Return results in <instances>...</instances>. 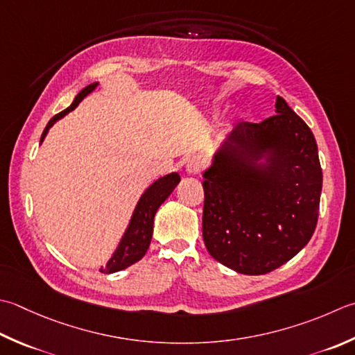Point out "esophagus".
Masks as SVG:
<instances>
[{
	"instance_id": "1",
	"label": "esophagus",
	"mask_w": 355,
	"mask_h": 355,
	"mask_svg": "<svg viewBox=\"0 0 355 355\" xmlns=\"http://www.w3.org/2000/svg\"><path fill=\"white\" fill-rule=\"evenodd\" d=\"M205 169V159L198 157V155H193L189 159H187L186 163V172L189 173V175H197L198 172H201Z\"/></svg>"
}]
</instances>
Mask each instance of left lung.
I'll return each instance as SVG.
<instances>
[{
	"label": "left lung",
	"mask_w": 355,
	"mask_h": 355,
	"mask_svg": "<svg viewBox=\"0 0 355 355\" xmlns=\"http://www.w3.org/2000/svg\"><path fill=\"white\" fill-rule=\"evenodd\" d=\"M203 178L206 249L235 272L280 268L315 231L323 182L317 143L282 96L274 116L229 132Z\"/></svg>",
	"instance_id": "left-lung-1"
}]
</instances>
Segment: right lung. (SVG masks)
I'll return each instance as SVG.
<instances>
[{"mask_svg": "<svg viewBox=\"0 0 355 355\" xmlns=\"http://www.w3.org/2000/svg\"><path fill=\"white\" fill-rule=\"evenodd\" d=\"M96 86H98V83H92V85L86 86L78 95L75 96V100L72 101L71 106L62 110V112L55 115L52 120L47 123L43 135H41L40 144L44 141L49 129H51L58 120H61L62 116L67 115L69 112H72V110L83 101V98H86L90 92H94ZM178 183H180L178 172H171L168 175L159 177L158 180H155V182L143 192V196L140 197V200H138L134 212H132L129 225L126 227V231H124L120 243H118L115 252L106 263V266L100 269L103 274L118 272V270L126 269L130 265L137 263L138 260L143 259L150 245L152 231H154V217L158 211V207L164 203V200L171 196L172 191L175 189Z\"/></svg>", "mask_w": 355, "mask_h": 355, "instance_id": "right-lung-1", "label": "right lung"}]
</instances>
